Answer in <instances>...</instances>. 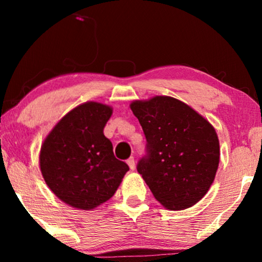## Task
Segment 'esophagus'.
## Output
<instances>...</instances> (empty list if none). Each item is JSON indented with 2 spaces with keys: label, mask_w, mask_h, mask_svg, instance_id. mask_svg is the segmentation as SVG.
<instances>
[{
  "label": "esophagus",
  "mask_w": 262,
  "mask_h": 262,
  "mask_svg": "<svg viewBox=\"0 0 262 262\" xmlns=\"http://www.w3.org/2000/svg\"><path fill=\"white\" fill-rule=\"evenodd\" d=\"M127 164H128V167H130V169L131 170H134L135 169V167H136V164H135V159L134 157H130V159H128L127 161Z\"/></svg>",
  "instance_id": "34e87169"
}]
</instances>
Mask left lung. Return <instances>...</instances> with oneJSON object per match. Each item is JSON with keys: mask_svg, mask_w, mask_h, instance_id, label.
Instances as JSON below:
<instances>
[{"mask_svg": "<svg viewBox=\"0 0 262 262\" xmlns=\"http://www.w3.org/2000/svg\"><path fill=\"white\" fill-rule=\"evenodd\" d=\"M130 107L146 138V155L137 170L154 196L168 210L194 205L209 191L220 163L213 126L170 96L137 100Z\"/></svg>", "mask_w": 262, "mask_h": 262, "instance_id": "8db88e82", "label": "left lung"}]
</instances>
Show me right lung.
I'll use <instances>...</instances> for the list:
<instances>
[{"mask_svg":"<svg viewBox=\"0 0 262 262\" xmlns=\"http://www.w3.org/2000/svg\"><path fill=\"white\" fill-rule=\"evenodd\" d=\"M112 108L89 101L60 119L40 149V170L49 188L68 205L92 210L112 198L128 166L116 159L103 135Z\"/></svg>","mask_w":262,"mask_h":262,"instance_id":"1","label":"right lung"}]
</instances>
